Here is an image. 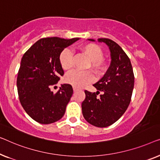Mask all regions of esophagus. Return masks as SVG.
Returning <instances> with one entry per match:
<instances>
[{"instance_id": "esophagus-1", "label": "esophagus", "mask_w": 160, "mask_h": 160, "mask_svg": "<svg viewBox=\"0 0 160 160\" xmlns=\"http://www.w3.org/2000/svg\"><path fill=\"white\" fill-rule=\"evenodd\" d=\"M79 88H76V87H73V91H75V92H76V91H79Z\"/></svg>"}]
</instances>
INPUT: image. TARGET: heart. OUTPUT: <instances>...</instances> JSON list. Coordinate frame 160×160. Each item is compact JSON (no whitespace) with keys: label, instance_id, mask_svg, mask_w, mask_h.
<instances>
[{"label":"heart","instance_id":"1","mask_svg":"<svg viewBox=\"0 0 160 160\" xmlns=\"http://www.w3.org/2000/svg\"><path fill=\"white\" fill-rule=\"evenodd\" d=\"M83 54L91 61L90 67L96 73H101L104 70L107 64L103 59V53L101 48L94 43H87L80 48ZM59 63L64 70L69 71L73 66V53L69 48H65L59 55ZM93 75L91 72L74 71L65 77V82L74 87L82 88L93 80Z\"/></svg>","mask_w":160,"mask_h":160}]
</instances>
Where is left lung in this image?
Instances as JSON below:
<instances>
[{"label":"left lung","instance_id":"8db88e82","mask_svg":"<svg viewBox=\"0 0 160 160\" xmlns=\"http://www.w3.org/2000/svg\"><path fill=\"white\" fill-rule=\"evenodd\" d=\"M98 41L109 46L111 64L102 79L93 85L98 91L92 93L85 91L82 112L90 124L105 128L118 121L128 109L135 78L129 57L117 42L108 38H98ZM100 92L102 93L98 97Z\"/></svg>","mask_w":160,"mask_h":160}]
</instances>
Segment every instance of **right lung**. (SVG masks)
<instances>
[{
	"label": "right lung",
	"instance_id": "1",
	"mask_svg": "<svg viewBox=\"0 0 160 160\" xmlns=\"http://www.w3.org/2000/svg\"><path fill=\"white\" fill-rule=\"evenodd\" d=\"M80 38H41L22 57L17 85L20 103L29 116L41 124H51L64 116L72 96L71 85L64 84L56 93L51 87L64 75L59 55Z\"/></svg>",
	"mask_w": 160,
	"mask_h": 160
}]
</instances>
